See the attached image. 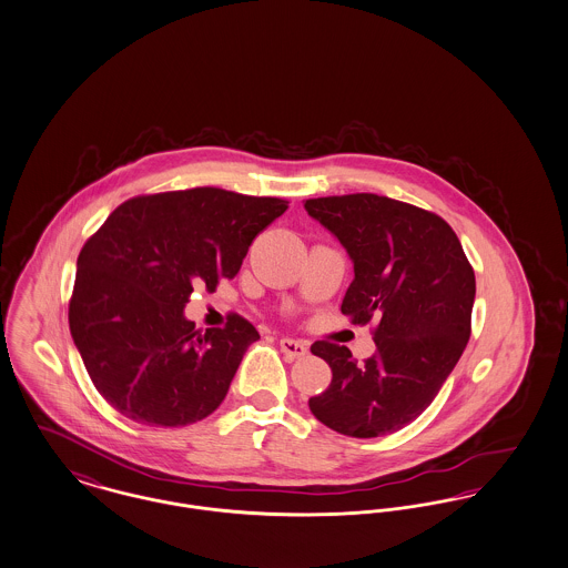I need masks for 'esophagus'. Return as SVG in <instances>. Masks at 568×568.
Listing matches in <instances>:
<instances>
[{"mask_svg": "<svg viewBox=\"0 0 568 568\" xmlns=\"http://www.w3.org/2000/svg\"><path fill=\"white\" fill-rule=\"evenodd\" d=\"M280 348L288 358H301L307 355L305 342H298V339H293V337H282L280 339Z\"/></svg>", "mask_w": 568, "mask_h": 568, "instance_id": "34e87169", "label": "esophagus"}]
</instances>
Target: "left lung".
<instances>
[{"instance_id":"1","label":"left lung","mask_w":568,"mask_h":568,"mask_svg":"<svg viewBox=\"0 0 568 568\" xmlns=\"http://www.w3.org/2000/svg\"><path fill=\"white\" fill-rule=\"evenodd\" d=\"M348 252L355 280L342 312L378 323L376 353L358 365L346 346L316 342L333 372L312 415L353 438L387 436L434 402L470 339L475 271L453 229L436 213L378 194L305 201Z\"/></svg>"}]
</instances>
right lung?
<instances>
[{"mask_svg":"<svg viewBox=\"0 0 568 568\" xmlns=\"http://www.w3.org/2000/svg\"><path fill=\"white\" fill-rule=\"evenodd\" d=\"M288 203L220 187L136 196L83 245L70 333L98 393L123 417L181 427L222 404L247 346L245 318L199 333L183 307L194 284L235 277L254 237Z\"/></svg>","mask_w":568,"mask_h":568,"instance_id":"obj_1","label":"right lung"}]
</instances>
